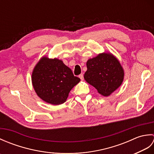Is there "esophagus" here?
Wrapping results in <instances>:
<instances>
[{"label": "esophagus", "mask_w": 154, "mask_h": 154, "mask_svg": "<svg viewBox=\"0 0 154 154\" xmlns=\"http://www.w3.org/2000/svg\"><path fill=\"white\" fill-rule=\"evenodd\" d=\"M79 77L81 79V80H83V75L81 74L79 75Z\"/></svg>", "instance_id": "obj_1"}]
</instances>
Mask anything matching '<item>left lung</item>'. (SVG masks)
<instances>
[{"instance_id":"obj_1","label":"left lung","mask_w":154,"mask_h":154,"mask_svg":"<svg viewBox=\"0 0 154 154\" xmlns=\"http://www.w3.org/2000/svg\"><path fill=\"white\" fill-rule=\"evenodd\" d=\"M84 79L98 93L108 97L122 85L124 71L119 60L109 52L99 54L87 61Z\"/></svg>"}]
</instances>
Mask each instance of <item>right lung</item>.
Masks as SVG:
<instances>
[{"mask_svg": "<svg viewBox=\"0 0 154 154\" xmlns=\"http://www.w3.org/2000/svg\"><path fill=\"white\" fill-rule=\"evenodd\" d=\"M80 79L57 58L42 57L32 73V83L37 95L45 102L59 105L67 100L69 93Z\"/></svg>", "mask_w": 154, "mask_h": 154, "instance_id": "obj_1", "label": "right lung"}]
</instances>
